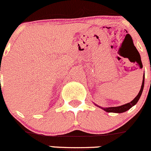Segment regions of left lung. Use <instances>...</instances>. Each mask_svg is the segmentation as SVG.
<instances>
[{"label":"left lung","mask_w":151,"mask_h":151,"mask_svg":"<svg viewBox=\"0 0 151 151\" xmlns=\"http://www.w3.org/2000/svg\"><path fill=\"white\" fill-rule=\"evenodd\" d=\"M144 82H145V75L143 77V80H142V86H141V89L139 90L138 95L135 97L133 101H132L130 103H128V104H126L124 105H122V106H117V107H109V108H103V107H98L101 108L102 109H104V111H106V112H113V113H123V112L127 111V110H129L130 108L132 107L133 106H134L137 103V101H139V98H140L141 95H142V90H143V88H144Z\"/></svg>","instance_id":"obj_1"}]
</instances>
